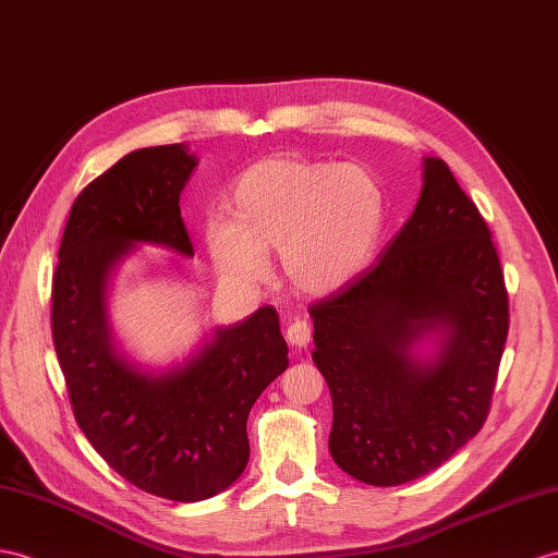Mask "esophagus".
<instances>
[{"label": "esophagus", "instance_id": "34e87169", "mask_svg": "<svg viewBox=\"0 0 558 558\" xmlns=\"http://www.w3.org/2000/svg\"><path fill=\"white\" fill-rule=\"evenodd\" d=\"M287 341L295 348H305L312 341V324L307 319L295 317L287 329Z\"/></svg>", "mask_w": 558, "mask_h": 558}]
</instances>
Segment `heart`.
<instances>
[{"label": "heart", "mask_w": 558, "mask_h": 558, "mask_svg": "<svg viewBox=\"0 0 558 558\" xmlns=\"http://www.w3.org/2000/svg\"><path fill=\"white\" fill-rule=\"evenodd\" d=\"M229 220L203 225V243L227 281L260 283L265 253H279L289 287L324 295L372 260L386 222V196L360 166L269 156L243 170L227 194Z\"/></svg>", "instance_id": "obj_1"}]
</instances>
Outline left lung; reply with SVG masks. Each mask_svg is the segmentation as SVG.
Listing matches in <instances>:
<instances>
[{
    "mask_svg": "<svg viewBox=\"0 0 558 558\" xmlns=\"http://www.w3.org/2000/svg\"><path fill=\"white\" fill-rule=\"evenodd\" d=\"M307 310L333 402L329 450L352 478L410 483L483 428L509 293L490 227L445 160H424L416 208L376 263ZM430 332L439 350L421 361L411 348Z\"/></svg>",
    "mask_w": 558,
    "mask_h": 558,
    "instance_id": "1",
    "label": "left lung"
}]
</instances>
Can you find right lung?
<instances>
[{
	"mask_svg": "<svg viewBox=\"0 0 558 558\" xmlns=\"http://www.w3.org/2000/svg\"><path fill=\"white\" fill-rule=\"evenodd\" d=\"M194 168L184 144L148 146L89 182L68 215L51 281V336L77 426L128 483L172 501L208 499L239 478L251 407L289 366L271 305L217 329L166 374L140 369L113 345L106 283L134 243L194 255L180 213Z\"/></svg>",
	"mask_w": 558,
	"mask_h": 558,
	"instance_id": "1",
	"label": "right lung"
}]
</instances>
